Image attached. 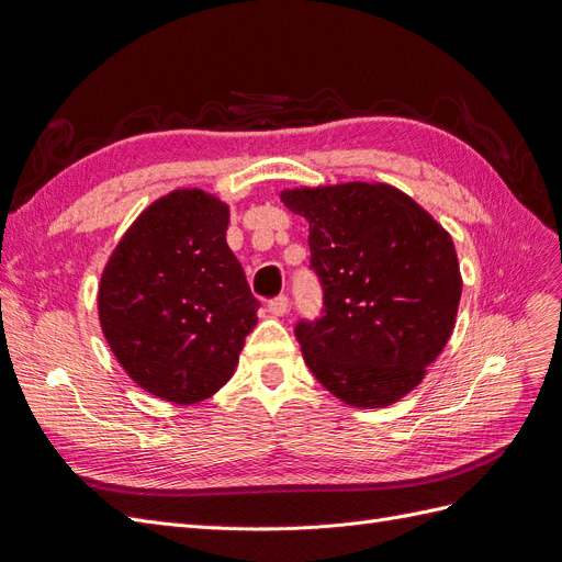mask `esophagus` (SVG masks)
Wrapping results in <instances>:
<instances>
[{"label": "esophagus", "mask_w": 562, "mask_h": 562, "mask_svg": "<svg viewBox=\"0 0 562 562\" xmlns=\"http://www.w3.org/2000/svg\"><path fill=\"white\" fill-rule=\"evenodd\" d=\"M267 310H269L271 316H283V314L288 312V297H285V295H279V297H274V300H269Z\"/></svg>", "instance_id": "1"}]
</instances>
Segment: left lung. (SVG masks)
<instances>
[{
	"instance_id": "1",
	"label": "left lung",
	"mask_w": 562,
	"mask_h": 562,
	"mask_svg": "<svg viewBox=\"0 0 562 562\" xmlns=\"http://www.w3.org/2000/svg\"><path fill=\"white\" fill-rule=\"evenodd\" d=\"M281 201L310 223L323 285V316L295 326L304 363L347 405L401 401L454 328L462 274L452 236L384 182L295 187Z\"/></svg>"
}]
</instances>
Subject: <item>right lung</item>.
I'll use <instances>...</instances> for the list:
<instances>
[{"instance_id":"1","label":"right lung","mask_w":562,"mask_h":562,"mask_svg":"<svg viewBox=\"0 0 562 562\" xmlns=\"http://www.w3.org/2000/svg\"><path fill=\"white\" fill-rule=\"evenodd\" d=\"M229 206L173 190L135 217L98 288V316L128 378L178 405L213 396L234 375L258 323L241 262L227 246Z\"/></svg>"}]
</instances>
